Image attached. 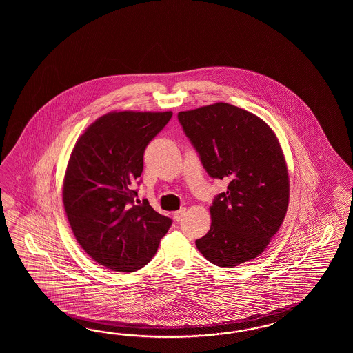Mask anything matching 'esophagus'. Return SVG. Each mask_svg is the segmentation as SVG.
Returning a JSON list of instances; mask_svg holds the SVG:
<instances>
[{"label":"esophagus","mask_w":353,"mask_h":353,"mask_svg":"<svg viewBox=\"0 0 353 353\" xmlns=\"http://www.w3.org/2000/svg\"><path fill=\"white\" fill-rule=\"evenodd\" d=\"M185 208H180L179 210H176V212H174V219L176 221V222H179V221H181V218H183V216L185 214Z\"/></svg>","instance_id":"34e87169"}]
</instances>
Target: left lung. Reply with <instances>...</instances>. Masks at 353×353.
Returning <instances> with one entry per match:
<instances>
[{
  "mask_svg": "<svg viewBox=\"0 0 353 353\" xmlns=\"http://www.w3.org/2000/svg\"><path fill=\"white\" fill-rule=\"evenodd\" d=\"M210 178L228 181L210 207V230L195 241L210 263L233 268L255 259L285 218L289 176L276 136L261 119L218 102L178 113Z\"/></svg>",
  "mask_w": 353,
  "mask_h": 353,
  "instance_id": "obj_1",
  "label": "left lung"
}]
</instances>
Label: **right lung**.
I'll return each instance as SVG.
<instances>
[{
  "instance_id": "obj_1",
  "label": "right lung",
  "mask_w": 353,
  "mask_h": 353,
  "mask_svg": "<svg viewBox=\"0 0 353 353\" xmlns=\"http://www.w3.org/2000/svg\"><path fill=\"white\" fill-rule=\"evenodd\" d=\"M173 112L107 113L84 131L68 163L63 203L78 243L107 269L134 272L157 254L173 221L135 204L143 152Z\"/></svg>"
}]
</instances>
